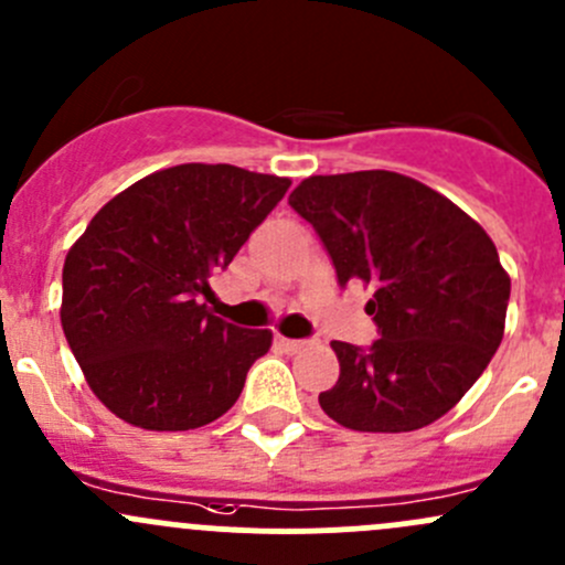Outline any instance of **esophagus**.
<instances>
[{"mask_svg": "<svg viewBox=\"0 0 565 565\" xmlns=\"http://www.w3.org/2000/svg\"><path fill=\"white\" fill-rule=\"evenodd\" d=\"M278 344H281L287 352H300L306 347V341L303 339H287V335H278Z\"/></svg>", "mask_w": 565, "mask_h": 565, "instance_id": "obj_1", "label": "esophagus"}]
</instances>
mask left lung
<instances>
[{"instance_id":"obj_1","label":"left lung","mask_w":565,"mask_h":565,"mask_svg":"<svg viewBox=\"0 0 565 565\" xmlns=\"http://www.w3.org/2000/svg\"><path fill=\"white\" fill-rule=\"evenodd\" d=\"M333 259L341 287L372 289L369 350L330 341L339 383L319 407L355 431L435 424L503 341L511 278L481 224L424 182L385 169L315 174L289 193Z\"/></svg>"}]
</instances>
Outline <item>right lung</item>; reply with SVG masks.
Here are the masks:
<instances>
[{
    "label": "right lung",
    "mask_w": 565,
    "mask_h": 565,
    "mask_svg": "<svg viewBox=\"0 0 565 565\" xmlns=\"http://www.w3.org/2000/svg\"><path fill=\"white\" fill-rule=\"evenodd\" d=\"M289 185L230 163H180L117 193L73 243L62 330L117 418L185 431L237 402L273 333L224 322L202 298Z\"/></svg>",
    "instance_id": "1"
}]
</instances>
